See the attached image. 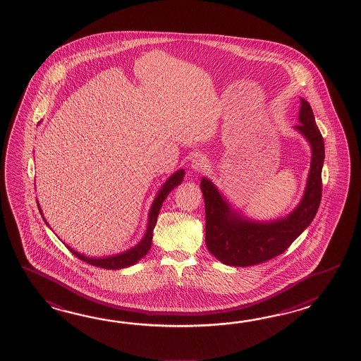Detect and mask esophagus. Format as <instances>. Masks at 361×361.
I'll use <instances>...</instances> for the list:
<instances>
[{"label": "esophagus", "instance_id": "34e87169", "mask_svg": "<svg viewBox=\"0 0 361 361\" xmlns=\"http://www.w3.org/2000/svg\"><path fill=\"white\" fill-rule=\"evenodd\" d=\"M207 168V159L202 154H196L191 160V169L196 173L204 171Z\"/></svg>", "mask_w": 361, "mask_h": 361}]
</instances>
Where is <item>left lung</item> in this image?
<instances>
[{
    "mask_svg": "<svg viewBox=\"0 0 361 361\" xmlns=\"http://www.w3.org/2000/svg\"><path fill=\"white\" fill-rule=\"evenodd\" d=\"M300 123L295 129L305 135L312 148L311 169L300 205L292 213L274 222H253L231 209L214 184L201 179L205 201V243L218 261L235 267H247L269 261L284 253L293 241L314 221L322 201L324 139L314 123L310 103L300 99Z\"/></svg>",
    "mask_w": 361,
    "mask_h": 361,
    "instance_id": "1",
    "label": "left lung"
}]
</instances>
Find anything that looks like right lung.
I'll return each mask as SVG.
<instances>
[{
    "label": "right lung",
    "instance_id": "obj_1",
    "mask_svg": "<svg viewBox=\"0 0 361 361\" xmlns=\"http://www.w3.org/2000/svg\"><path fill=\"white\" fill-rule=\"evenodd\" d=\"M183 177L184 170H178L177 173H174L162 185L161 190L157 193L154 204L151 207V210H149L146 235H145V238H142V241L139 243L138 245L131 247V249L123 252V253L111 255V257H107V258H89V257H85L82 254L77 253L76 250H73L72 247L67 246L69 250H71V253L76 255L78 259L86 262V263L95 266V267H100V269H123V267H129V266H133L134 263H137L140 258H143L148 253L149 247L152 245V236H154L152 232H154V226H156V222H157V216H159V213H160V209H161L164 200L168 197V195L177 187L178 184L182 183ZM39 213H41L39 205Z\"/></svg>",
    "mask_w": 361,
    "mask_h": 361
}]
</instances>
